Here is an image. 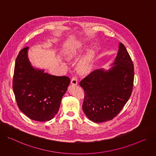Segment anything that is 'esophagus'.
<instances>
[{"label": "esophagus", "mask_w": 156, "mask_h": 156, "mask_svg": "<svg viewBox=\"0 0 156 156\" xmlns=\"http://www.w3.org/2000/svg\"><path fill=\"white\" fill-rule=\"evenodd\" d=\"M78 83L77 82V77L76 76H74L71 81V83L73 85H77Z\"/></svg>", "instance_id": "esophagus-1"}]
</instances>
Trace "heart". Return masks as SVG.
<instances>
[{"mask_svg":"<svg viewBox=\"0 0 156 156\" xmlns=\"http://www.w3.org/2000/svg\"><path fill=\"white\" fill-rule=\"evenodd\" d=\"M83 51L82 47L79 46L68 51L66 56L68 59H73L79 56ZM93 59H94V53L92 51H89L85 55L84 57L77 64L78 71L82 74H87L90 71L93 65Z\"/></svg>","mask_w":156,"mask_h":156,"instance_id":"b5f03b06","label":"heart"}]
</instances>
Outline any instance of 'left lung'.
<instances>
[{
	"mask_svg": "<svg viewBox=\"0 0 156 156\" xmlns=\"http://www.w3.org/2000/svg\"><path fill=\"white\" fill-rule=\"evenodd\" d=\"M111 66L108 70H95L79 83L85 94L83 111L95 123L105 122L115 118L132 93L134 66L122 43H119L117 55Z\"/></svg>",
	"mask_w": 156,
	"mask_h": 156,
	"instance_id": "left-lung-1",
	"label": "left lung"
}]
</instances>
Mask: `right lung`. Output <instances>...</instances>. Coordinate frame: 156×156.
Masks as SVG:
<instances>
[{"label":"right lung","instance_id":"1","mask_svg":"<svg viewBox=\"0 0 156 156\" xmlns=\"http://www.w3.org/2000/svg\"><path fill=\"white\" fill-rule=\"evenodd\" d=\"M28 49H22L16 57L13 90L19 109L26 116L37 122H46L58 112L71 80L34 67L28 57Z\"/></svg>","mask_w":156,"mask_h":156}]
</instances>
